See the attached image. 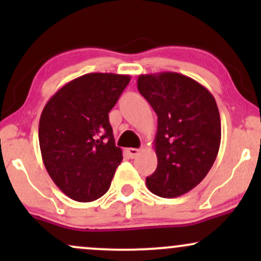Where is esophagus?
Returning <instances> with one entry per match:
<instances>
[{
    "mask_svg": "<svg viewBox=\"0 0 261 261\" xmlns=\"http://www.w3.org/2000/svg\"><path fill=\"white\" fill-rule=\"evenodd\" d=\"M127 153H128V155H130L131 158H135V157H137V155L141 153V148H133V147H130V148H127Z\"/></svg>",
    "mask_w": 261,
    "mask_h": 261,
    "instance_id": "34e87169",
    "label": "esophagus"
}]
</instances>
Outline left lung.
Masks as SVG:
<instances>
[{"instance_id": "8db88e82", "label": "left lung", "mask_w": 261, "mask_h": 261, "mask_svg": "<svg viewBox=\"0 0 261 261\" xmlns=\"http://www.w3.org/2000/svg\"><path fill=\"white\" fill-rule=\"evenodd\" d=\"M137 89L158 116V164L146 185L157 196H180L202 181L217 157L221 119L216 100L195 80L176 72L141 74Z\"/></svg>"}]
</instances>
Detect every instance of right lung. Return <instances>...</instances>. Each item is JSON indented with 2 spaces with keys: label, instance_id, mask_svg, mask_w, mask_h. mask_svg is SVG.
Returning a JSON list of instances; mask_svg holds the SVG:
<instances>
[{
  "label": "right lung",
  "instance_id": "right-lung-1",
  "mask_svg": "<svg viewBox=\"0 0 261 261\" xmlns=\"http://www.w3.org/2000/svg\"><path fill=\"white\" fill-rule=\"evenodd\" d=\"M128 82L127 74H83L44 107L39 121L44 166L72 200L94 201L109 190L122 151L115 146L108 114Z\"/></svg>",
  "mask_w": 261,
  "mask_h": 261
}]
</instances>
